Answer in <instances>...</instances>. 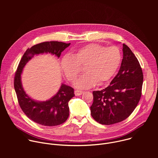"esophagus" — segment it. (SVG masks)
<instances>
[{"label": "esophagus", "mask_w": 158, "mask_h": 158, "mask_svg": "<svg viewBox=\"0 0 158 158\" xmlns=\"http://www.w3.org/2000/svg\"><path fill=\"white\" fill-rule=\"evenodd\" d=\"M84 91H79V90H76V91H74V94L75 95L77 96H80L82 94H83Z\"/></svg>", "instance_id": "obj_1"}]
</instances>
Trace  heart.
<instances>
[{
  "label": "heart",
  "mask_w": 158,
  "mask_h": 158,
  "mask_svg": "<svg viewBox=\"0 0 158 158\" xmlns=\"http://www.w3.org/2000/svg\"><path fill=\"white\" fill-rule=\"evenodd\" d=\"M121 60V53L116 46L106 47L98 44H89L73 52L70 56H64L60 68L71 82L76 80L84 66L86 72L74 83L76 87L87 89L97 82L104 83L116 72Z\"/></svg>",
  "instance_id": "b5f03b06"
}]
</instances>
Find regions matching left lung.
I'll return each instance as SVG.
<instances>
[{
  "instance_id": "8db88e82",
  "label": "left lung",
  "mask_w": 158,
  "mask_h": 158,
  "mask_svg": "<svg viewBox=\"0 0 158 158\" xmlns=\"http://www.w3.org/2000/svg\"><path fill=\"white\" fill-rule=\"evenodd\" d=\"M123 46V58L118 73L106 88L93 92L91 116L104 125L127 118L141 97L143 74L141 65L129 48L124 44Z\"/></svg>"
}]
</instances>
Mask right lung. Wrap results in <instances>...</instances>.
I'll return each mask as SVG.
<instances>
[{
    "label": "right lung",
    "mask_w": 158,
    "mask_h": 158,
    "mask_svg": "<svg viewBox=\"0 0 158 158\" xmlns=\"http://www.w3.org/2000/svg\"><path fill=\"white\" fill-rule=\"evenodd\" d=\"M71 43L58 41L44 42L27 49L22 56L14 77V89L19 104L24 114L34 122L45 126H55L64 123L69 117V101L75 95L74 89L62 84L59 91L50 99L37 101L31 99L24 91L21 82V74L26 64L34 57L44 53H50L58 58Z\"/></svg>",
    "instance_id": "add662e5"
}]
</instances>
